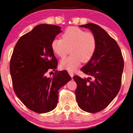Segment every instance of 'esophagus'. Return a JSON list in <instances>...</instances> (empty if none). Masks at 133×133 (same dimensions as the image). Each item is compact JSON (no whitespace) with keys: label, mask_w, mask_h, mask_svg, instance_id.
Instances as JSON below:
<instances>
[{"label":"esophagus","mask_w":133,"mask_h":133,"mask_svg":"<svg viewBox=\"0 0 133 133\" xmlns=\"http://www.w3.org/2000/svg\"><path fill=\"white\" fill-rule=\"evenodd\" d=\"M68 73H69V74H70V75L71 77H73V76H74L73 72L71 71H68Z\"/></svg>","instance_id":"obj_1"}]
</instances>
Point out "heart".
I'll return each instance as SVG.
<instances>
[{
	"label": "heart",
	"instance_id": "b5f03b06",
	"mask_svg": "<svg viewBox=\"0 0 133 133\" xmlns=\"http://www.w3.org/2000/svg\"><path fill=\"white\" fill-rule=\"evenodd\" d=\"M52 49L58 56L65 57L70 51L71 54L61 62L62 68L72 71L79 66L81 62H87L92 57L97 47L96 36L91 32L76 27L68 28L63 32L62 39H54Z\"/></svg>",
	"mask_w": 133,
	"mask_h": 133
}]
</instances>
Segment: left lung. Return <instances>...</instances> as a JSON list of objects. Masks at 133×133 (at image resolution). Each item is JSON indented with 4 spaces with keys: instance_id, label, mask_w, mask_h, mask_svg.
<instances>
[{
    "instance_id": "8db88e82",
    "label": "left lung",
    "mask_w": 133,
    "mask_h": 133,
    "mask_svg": "<svg viewBox=\"0 0 133 133\" xmlns=\"http://www.w3.org/2000/svg\"><path fill=\"white\" fill-rule=\"evenodd\" d=\"M79 26L91 31L97 40V47L92 57L81 69L89 77H73L77 83L76 101L80 108L94 113L105 109L117 96L124 62L117 42L103 28L91 23Z\"/></svg>"
}]
</instances>
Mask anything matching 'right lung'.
I'll return each mask as SVG.
<instances>
[{
    "label": "right lung",
    "mask_w": 133,
    "mask_h": 133,
    "mask_svg": "<svg viewBox=\"0 0 133 133\" xmlns=\"http://www.w3.org/2000/svg\"><path fill=\"white\" fill-rule=\"evenodd\" d=\"M61 27L40 24L22 36L14 47L10 61V74L14 92L30 110L45 113L58 103L59 89L71 79L66 70L56 71L52 77L47 72L55 71L57 60L52 42Z\"/></svg>",
    "instance_id": "right-lung-1"
}]
</instances>
